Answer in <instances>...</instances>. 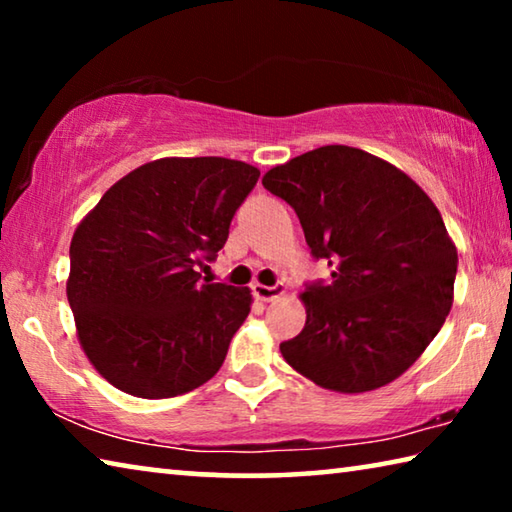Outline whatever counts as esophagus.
<instances>
[{
    "label": "esophagus",
    "mask_w": 512,
    "mask_h": 512,
    "mask_svg": "<svg viewBox=\"0 0 512 512\" xmlns=\"http://www.w3.org/2000/svg\"><path fill=\"white\" fill-rule=\"evenodd\" d=\"M253 293L257 300H264V302H271L275 298H280L287 293V289L282 287V284H275V287H266V284H253Z\"/></svg>",
    "instance_id": "1"
}]
</instances>
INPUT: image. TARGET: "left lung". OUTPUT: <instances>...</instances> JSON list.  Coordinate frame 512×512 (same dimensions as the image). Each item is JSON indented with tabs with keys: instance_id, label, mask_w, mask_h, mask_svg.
<instances>
[{
	"instance_id": "8db88e82",
	"label": "left lung",
	"mask_w": 512,
	"mask_h": 512,
	"mask_svg": "<svg viewBox=\"0 0 512 512\" xmlns=\"http://www.w3.org/2000/svg\"><path fill=\"white\" fill-rule=\"evenodd\" d=\"M262 185L296 210L311 255L332 266L329 284L300 293L307 323L280 345L284 361L336 393L391 384L454 302L458 255L438 207L395 164L343 144L277 164Z\"/></svg>"
}]
</instances>
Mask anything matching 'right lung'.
Listing matches in <instances>:
<instances>
[{
  "label": "right lung",
  "instance_id": "1",
  "mask_svg": "<svg viewBox=\"0 0 512 512\" xmlns=\"http://www.w3.org/2000/svg\"><path fill=\"white\" fill-rule=\"evenodd\" d=\"M259 178L228 158H160L117 180L76 225L67 300L99 375L144 400L219 372L250 314L248 287L201 280Z\"/></svg>",
  "mask_w": 512,
  "mask_h": 512
}]
</instances>
